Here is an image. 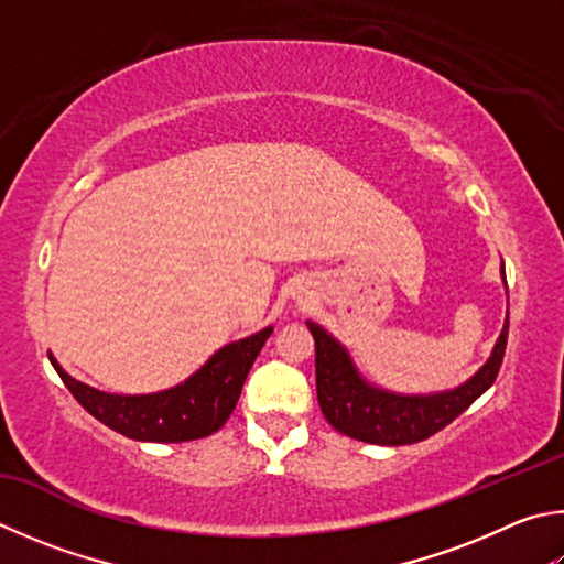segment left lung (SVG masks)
Listing matches in <instances>:
<instances>
[{
    "label": "left lung",
    "mask_w": 564,
    "mask_h": 564,
    "mask_svg": "<svg viewBox=\"0 0 564 564\" xmlns=\"http://www.w3.org/2000/svg\"><path fill=\"white\" fill-rule=\"evenodd\" d=\"M506 285V269L500 263ZM508 293V285H506ZM315 340V387L327 424L357 442L377 446L416 444L442 432L496 382L508 343V315L490 357L464 384L434 394H399L377 387L357 370L347 347L313 321L305 323Z\"/></svg>",
    "instance_id": "8db88e82"
}]
</instances>
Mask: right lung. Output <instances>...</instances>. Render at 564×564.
Segmentation results:
<instances>
[{
	"label": "right lung",
	"instance_id": "obj_1",
	"mask_svg": "<svg viewBox=\"0 0 564 564\" xmlns=\"http://www.w3.org/2000/svg\"><path fill=\"white\" fill-rule=\"evenodd\" d=\"M271 333L273 327L269 325L237 343L219 347L187 380L150 394L104 392L70 377L58 365L54 352H48V360L68 392L78 399V404L112 432L135 438V442L177 444L204 438L227 424L251 365Z\"/></svg>",
	"mask_w": 564,
	"mask_h": 564
}]
</instances>
